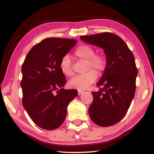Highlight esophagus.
I'll list each match as a JSON object with an SVG mask.
<instances>
[{
    "label": "esophagus",
    "instance_id": "34e87169",
    "mask_svg": "<svg viewBox=\"0 0 154 154\" xmlns=\"http://www.w3.org/2000/svg\"><path fill=\"white\" fill-rule=\"evenodd\" d=\"M83 92H84V91H83V90L79 89V90H78V94H79V95H80V94H82Z\"/></svg>",
    "mask_w": 154,
    "mask_h": 154
}]
</instances>
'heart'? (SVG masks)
Here are the masks:
<instances>
[{"mask_svg":"<svg viewBox=\"0 0 154 154\" xmlns=\"http://www.w3.org/2000/svg\"><path fill=\"white\" fill-rule=\"evenodd\" d=\"M94 48L89 44H81L74 51L75 56L80 60H86V73L73 78L69 83L71 88L85 89L92 85L97 78V72L102 73L106 67V57L103 53L94 54ZM61 71L65 75L71 77L73 75L71 61L68 55H64L60 61Z\"/></svg>","mask_w":154,"mask_h":154,"instance_id":"heart-1","label":"heart"}]
</instances>
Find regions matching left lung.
I'll list each match as a JSON object with an SVG mask.
<instances>
[{
    "instance_id": "1",
    "label": "left lung",
    "mask_w": 154,
    "mask_h": 154,
    "mask_svg": "<svg viewBox=\"0 0 154 154\" xmlns=\"http://www.w3.org/2000/svg\"><path fill=\"white\" fill-rule=\"evenodd\" d=\"M81 40L102 48L106 67L99 82V90L92 92L89 116L97 125L107 127L122 120L134 97L138 75L134 56L122 38L110 32L83 35Z\"/></svg>"
}]
</instances>
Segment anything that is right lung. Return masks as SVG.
Here are the masks:
<instances>
[{
	"label": "right lung",
	"mask_w": 154,
	"mask_h": 154,
	"mask_svg": "<svg viewBox=\"0 0 154 154\" xmlns=\"http://www.w3.org/2000/svg\"><path fill=\"white\" fill-rule=\"evenodd\" d=\"M76 40L48 38L35 44L22 66V104L32 121L45 130L60 127L67 115V106L77 91L62 89L66 79L60 67L64 55Z\"/></svg>",
	"instance_id": "add662e5"
}]
</instances>
